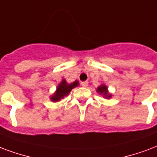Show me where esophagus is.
Here are the masks:
<instances>
[{"mask_svg":"<svg viewBox=\"0 0 157 157\" xmlns=\"http://www.w3.org/2000/svg\"><path fill=\"white\" fill-rule=\"evenodd\" d=\"M81 86L83 87H87V86H88V82H87V81H83V82H81Z\"/></svg>","mask_w":157,"mask_h":157,"instance_id":"obj_1","label":"esophagus"}]
</instances>
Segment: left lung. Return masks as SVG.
Segmentation results:
<instances>
[{
	"mask_svg": "<svg viewBox=\"0 0 157 157\" xmlns=\"http://www.w3.org/2000/svg\"><path fill=\"white\" fill-rule=\"evenodd\" d=\"M96 91L100 94H102L103 97L105 99H110L112 97V94H110L108 90V87L105 84H101L100 86L96 88Z\"/></svg>",
	"mask_w": 157,
	"mask_h": 157,
	"instance_id": "obj_1",
	"label": "left lung"
}]
</instances>
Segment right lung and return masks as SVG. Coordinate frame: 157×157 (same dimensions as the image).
<instances>
[{
    "mask_svg": "<svg viewBox=\"0 0 157 157\" xmlns=\"http://www.w3.org/2000/svg\"><path fill=\"white\" fill-rule=\"evenodd\" d=\"M78 86V81H75L74 82H71V83H67L65 79H63L62 81L58 84L56 91L50 97V100L52 101V102H58L62 99L67 96L71 90L75 87Z\"/></svg>",
    "mask_w": 157,
    "mask_h": 157,
    "instance_id": "right-lung-1",
    "label": "right lung"
}]
</instances>
